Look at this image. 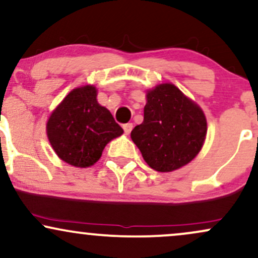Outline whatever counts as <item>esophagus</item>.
I'll list each match as a JSON object with an SVG mask.
<instances>
[{"label":"esophagus","instance_id":"obj_1","mask_svg":"<svg viewBox=\"0 0 258 258\" xmlns=\"http://www.w3.org/2000/svg\"><path fill=\"white\" fill-rule=\"evenodd\" d=\"M132 128H133V123H125V125H123V131H125L126 135H130L132 131Z\"/></svg>","mask_w":258,"mask_h":258}]
</instances>
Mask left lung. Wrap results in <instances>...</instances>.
<instances>
[{
    "instance_id": "8db88e82",
    "label": "left lung",
    "mask_w": 258,
    "mask_h": 258,
    "mask_svg": "<svg viewBox=\"0 0 258 258\" xmlns=\"http://www.w3.org/2000/svg\"><path fill=\"white\" fill-rule=\"evenodd\" d=\"M206 117L197 103L172 84L148 91L144 120L131 132L146 162L159 172H171L190 162L203 148Z\"/></svg>"
}]
</instances>
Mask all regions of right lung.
<instances>
[{
  "mask_svg": "<svg viewBox=\"0 0 258 258\" xmlns=\"http://www.w3.org/2000/svg\"><path fill=\"white\" fill-rule=\"evenodd\" d=\"M122 133L111 112L98 104L92 85L70 92L47 121V136L55 154L75 167L96 164L106 144Z\"/></svg>",
  "mask_w": 258,
  "mask_h": 258,
  "instance_id": "add662e5",
  "label": "right lung"
}]
</instances>
